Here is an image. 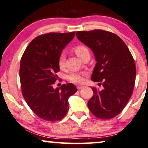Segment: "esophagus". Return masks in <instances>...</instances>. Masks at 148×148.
<instances>
[{
  "mask_svg": "<svg viewBox=\"0 0 148 148\" xmlns=\"http://www.w3.org/2000/svg\"><path fill=\"white\" fill-rule=\"evenodd\" d=\"M83 88H84V86H82V85H78V86H77V89H78V90H80V89H82Z\"/></svg>",
  "mask_w": 148,
  "mask_h": 148,
  "instance_id": "34e87169",
  "label": "esophagus"
}]
</instances>
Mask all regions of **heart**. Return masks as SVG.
<instances>
[{"instance_id":"b5f03b06","label":"heart","mask_w":148,"mask_h":148,"mask_svg":"<svg viewBox=\"0 0 148 148\" xmlns=\"http://www.w3.org/2000/svg\"><path fill=\"white\" fill-rule=\"evenodd\" d=\"M74 51L77 56L79 58H81L82 56L86 53H89L88 48L86 46L83 45H77L74 47ZM66 63V56L64 53H62L60 56L59 59H58V66L59 67L62 69L65 67ZM87 73L86 72H72L68 76L69 80L74 83H82L84 80V76H86Z\"/></svg>"}]
</instances>
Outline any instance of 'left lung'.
<instances>
[{"label": "left lung", "instance_id": "8db88e82", "mask_svg": "<svg viewBox=\"0 0 148 148\" xmlns=\"http://www.w3.org/2000/svg\"><path fill=\"white\" fill-rule=\"evenodd\" d=\"M76 37L94 53L97 63L91 80L102 82L104 88L99 90L92 87L89 109L101 119L115 117L125 107L134 88L136 68L132 53L124 41L113 33L95 29L77 32Z\"/></svg>", "mask_w": 148, "mask_h": 148}]
</instances>
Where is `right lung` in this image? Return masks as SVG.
I'll list each match as a JSON object with an SVG mask.
<instances>
[{
  "instance_id": "add662e5",
  "label": "right lung",
  "mask_w": 148,
  "mask_h": 148,
  "mask_svg": "<svg viewBox=\"0 0 148 148\" xmlns=\"http://www.w3.org/2000/svg\"><path fill=\"white\" fill-rule=\"evenodd\" d=\"M75 32L49 33L35 37L25 51L20 63L22 93L27 104L42 119L56 121L69 109L68 99L77 91L72 83L53 88L60 71L58 59Z\"/></svg>"
}]
</instances>
